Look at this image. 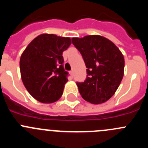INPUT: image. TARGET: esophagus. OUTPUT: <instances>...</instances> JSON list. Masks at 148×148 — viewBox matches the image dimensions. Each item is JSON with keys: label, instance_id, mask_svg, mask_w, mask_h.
Returning <instances> with one entry per match:
<instances>
[{"label": "esophagus", "instance_id": "34e87169", "mask_svg": "<svg viewBox=\"0 0 148 148\" xmlns=\"http://www.w3.org/2000/svg\"><path fill=\"white\" fill-rule=\"evenodd\" d=\"M70 75H71L72 77H73V75H74V73H73V70H71V71L70 72Z\"/></svg>", "mask_w": 148, "mask_h": 148}]
</instances>
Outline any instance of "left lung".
Segmentation results:
<instances>
[{
  "mask_svg": "<svg viewBox=\"0 0 148 148\" xmlns=\"http://www.w3.org/2000/svg\"><path fill=\"white\" fill-rule=\"evenodd\" d=\"M72 42L82 55L87 68L85 81L77 82L81 97L93 104L106 102L123 78V53L112 41L99 35L74 37Z\"/></svg>",
  "mask_w": 148,
  "mask_h": 148,
  "instance_id": "8db88e82",
  "label": "left lung"
}]
</instances>
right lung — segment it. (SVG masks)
Instances as JSON below:
<instances>
[{"mask_svg":"<svg viewBox=\"0 0 148 148\" xmlns=\"http://www.w3.org/2000/svg\"><path fill=\"white\" fill-rule=\"evenodd\" d=\"M69 37L43 34L29 43L20 60L21 78L30 95L40 102L51 103L62 95L68 73L63 67V51Z\"/></svg>","mask_w":148,"mask_h":148,"instance_id":"1","label":"right lung"}]
</instances>
